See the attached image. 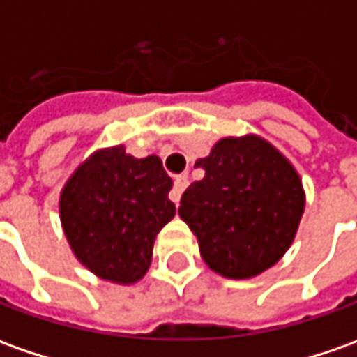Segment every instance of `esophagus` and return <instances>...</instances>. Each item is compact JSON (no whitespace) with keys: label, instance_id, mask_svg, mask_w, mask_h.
Masks as SVG:
<instances>
[{"label":"esophagus","instance_id":"34e87169","mask_svg":"<svg viewBox=\"0 0 357 357\" xmlns=\"http://www.w3.org/2000/svg\"><path fill=\"white\" fill-rule=\"evenodd\" d=\"M188 183H189L188 176H176V179H174V188H172V193H169L174 203H179V199H181V193L185 191Z\"/></svg>","mask_w":357,"mask_h":357}]
</instances>
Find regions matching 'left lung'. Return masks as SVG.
Instances as JSON below:
<instances>
[{
  "label": "left lung",
  "mask_w": 357,
  "mask_h": 357,
  "mask_svg": "<svg viewBox=\"0 0 357 357\" xmlns=\"http://www.w3.org/2000/svg\"><path fill=\"white\" fill-rule=\"evenodd\" d=\"M195 166L205 176L181 195L179 217L211 270L248 280L287 252L305 211L299 174L264 138H222Z\"/></svg>",
  "instance_id": "1"
}]
</instances>
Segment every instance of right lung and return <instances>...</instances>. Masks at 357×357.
Wrapping results in <instances>:
<instances>
[{
    "instance_id": "add662e5",
    "label": "right lung",
    "mask_w": 357,
    "mask_h": 357,
    "mask_svg": "<svg viewBox=\"0 0 357 357\" xmlns=\"http://www.w3.org/2000/svg\"><path fill=\"white\" fill-rule=\"evenodd\" d=\"M172 183L158 156L135 158L113 146L87 158L60 195L62 229L77 260L101 280H140L156 234L176 215Z\"/></svg>"
}]
</instances>
